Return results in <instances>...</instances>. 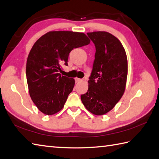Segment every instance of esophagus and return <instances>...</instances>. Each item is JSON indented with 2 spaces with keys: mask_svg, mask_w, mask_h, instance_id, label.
I'll return each mask as SVG.
<instances>
[{
  "mask_svg": "<svg viewBox=\"0 0 159 159\" xmlns=\"http://www.w3.org/2000/svg\"><path fill=\"white\" fill-rule=\"evenodd\" d=\"M81 80H82V79H79V78H76V79H75V81H76V83L80 82V81H81Z\"/></svg>",
  "mask_w": 159,
  "mask_h": 159,
  "instance_id": "34e87169",
  "label": "esophagus"
}]
</instances>
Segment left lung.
I'll list each match as a JSON object with an SVG mask.
<instances>
[{"label": "left lung", "mask_w": 159, "mask_h": 159, "mask_svg": "<svg viewBox=\"0 0 159 159\" xmlns=\"http://www.w3.org/2000/svg\"><path fill=\"white\" fill-rule=\"evenodd\" d=\"M94 43L95 59L88 80V90L80 96L90 112L103 115L122 97L127 76V58L120 40L107 32L87 34Z\"/></svg>", "instance_id": "obj_1"}]
</instances>
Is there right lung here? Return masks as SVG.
I'll list each match as a JSON object with an SVG mask.
<instances>
[{
	"instance_id": "add662e5",
	"label": "right lung",
	"mask_w": 159,
	"mask_h": 159,
	"mask_svg": "<svg viewBox=\"0 0 159 159\" xmlns=\"http://www.w3.org/2000/svg\"><path fill=\"white\" fill-rule=\"evenodd\" d=\"M89 43L84 33L54 31L34 43L27 57L26 76L30 97L41 112L52 115L63 109L75 80L58 71L61 65H67L73 49Z\"/></svg>"
}]
</instances>
